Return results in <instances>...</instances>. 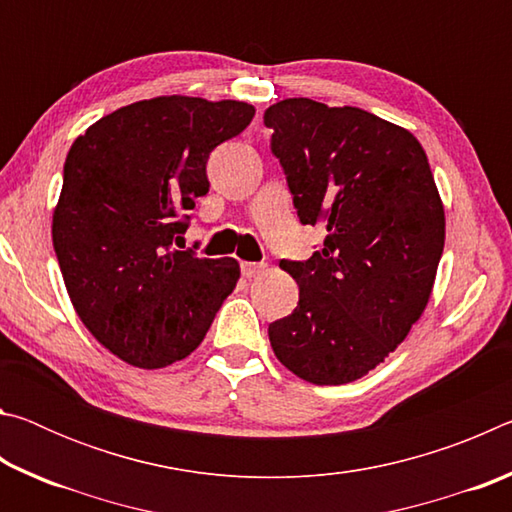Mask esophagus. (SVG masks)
<instances>
[{
  "label": "esophagus",
  "instance_id": "esophagus-1",
  "mask_svg": "<svg viewBox=\"0 0 512 512\" xmlns=\"http://www.w3.org/2000/svg\"><path fill=\"white\" fill-rule=\"evenodd\" d=\"M266 264H255V262H241V273L244 277H255L259 273H264Z\"/></svg>",
  "mask_w": 512,
  "mask_h": 512
}]
</instances>
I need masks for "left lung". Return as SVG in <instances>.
<instances>
[{
    "label": "left lung",
    "mask_w": 512,
    "mask_h": 512,
    "mask_svg": "<svg viewBox=\"0 0 512 512\" xmlns=\"http://www.w3.org/2000/svg\"><path fill=\"white\" fill-rule=\"evenodd\" d=\"M302 225L325 241L280 266L298 307L268 325L275 357L318 386L377 368L427 307L445 246V212L427 153L372 112L284 99L264 112Z\"/></svg>",
    "instance_id": "left-lung-1"
}]
</instances>
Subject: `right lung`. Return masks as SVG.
<instances>
[{
  "instance_id": "obj_1",
  "label": "right lung",
  "mask_w": 512,
  "mask_h": 512,
  "mask_svg": "<svg viewBox=\"0 0 512 512\" xmlns=\"http://www.w3.org/2000/svg\"><path fill=\"white\" fill-rule=\"evenodd\" d=\"M253 117L244 101H137L92 124L67 153L51 225L60 273L83 325L131 366L164 368L192 354L237 287V259L175 246L210 189V153Z\"/></svg>"
}]
</instances>
